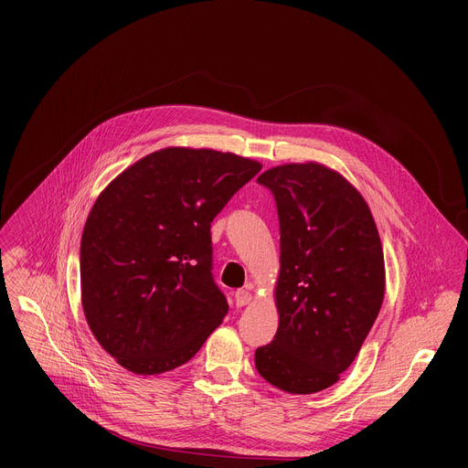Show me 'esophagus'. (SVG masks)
Instances as JSON below:
<instances>
[{
  "label": "esophagus",
  "mask_w": 468,
  "mask_h": 468,
  "mask_svg": "<svg viewBox=\"0 0 468 468\" xmlns=\"http://www.w3.org/2000/svg\"><path fill=\"white\" fill-rule=\"evenodd\" d=\"M252 302V293L249 290H237L235 292V303L237 307H244Z\"/></svg>",
  "instance_id": "1"
}]
</instances>
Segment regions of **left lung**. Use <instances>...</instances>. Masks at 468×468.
Here are the masks:
<instances>
[{"label":"left lung","mask_w":468,"mask_h":468,"mask_svg":"<svg viewBox=\"0 0 468 468\" xmlns=\"http://www.w3.org/2000/svg\"><path fill=\"white\" fill-rule=\"evenodd\" d=\"M281 228L279 330L256 370L292 395L328 388L356 358L379 314L385 261L362 195L335 170L292 163L265 170Z\"/></svg>","instance_id":"obj_1"}]
</instances>
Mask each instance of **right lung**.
<instances>
[{
	"instance_id": "1",
	"label": "right lung",
	"mask_w": 468,
	"mask_h": 468,
	"mask_svg": "<svg viewBox=\"0 0 468 468\" xmlns=\"http://www.w3.org/2000/svg\"><path fill=\"white\" fill-rule=\"evenodd\" d=\"M260 170L235 154L165 147L98 195L81 237V303L92 335L122 367L175 370L224 321L210 224Z\"/></svg>"
}]
</instances>
